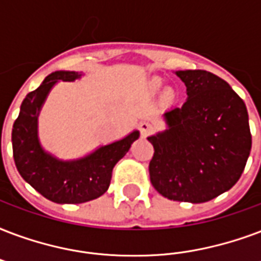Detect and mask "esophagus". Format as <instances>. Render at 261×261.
<instances>
[{"mask_svg":"<svg viewBox=\"0 0 261 261\" xmlns=\"http://www.w3.org/2000/svg\"><path fill=\"white\" fill-rule=\"evenodd\" d=\"M139 130H141V135L142 137H146L153 130V126L149 122H142L139 124Z\"/></svg>","mask_w":261,"mask_h":261,"instance_id":"esophagus-1","label":"esophagus"}]
</instances>
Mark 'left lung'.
<instances>
[{"label": "left lung", "mask_w": 261, "mask_h": 261, "mask_svg": "<svg viewBox=\"0 0 261 261\" xmlns=\"http://www.w3.org/2000/svg\"><path fill=\"white\" fill-rule=\"evenodd\" d=\"M188 99L164 113V133L149 137L153 188L174 201L200 204L241 178L252 148L245 102L222 77L204 69L176 71Z\"/></svg>", "instance_id": "obj_1"}]
</instances>
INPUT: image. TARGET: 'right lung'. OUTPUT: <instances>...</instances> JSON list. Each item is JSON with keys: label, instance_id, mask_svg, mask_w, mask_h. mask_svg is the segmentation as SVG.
<instances>
[{"label": "right lung", "instance_id": "right-lung-1", "mask_svg": "<svg viewBox=\"0 0 261 261\" xmlns=\"http://www.w3.org/2000/svg\"><path fill=\"white\" fill-rule=\"evenodd\" d=\"M81 73L57 71L45 77L37 90L27 94L12 128V148L16 168L45 198L57 204H82L102 196L109 188L112 170L139 137L126 138L97 149L76 162H60L43 152L37 137V117L47 93L57 81H73Z\"/></svg>", "mask_w": 261, "mask_h": 261}]
</instances>
